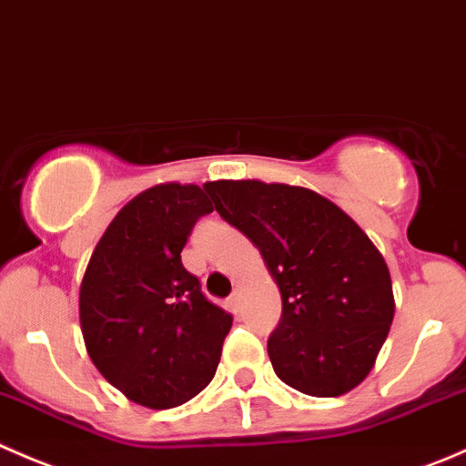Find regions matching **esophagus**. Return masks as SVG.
<instances>
[{"label":"esophagus","mask_w":466,"mask_h":466,"mask_svg":"<svg viewBox=\"0 0 466 466\" xmlns=\"http://www.w3.org/2000/svg\"><path fill=\"white\" fill-rule=\"evenodd\" d=\"M227 306H228V310L238 312V308H239V292H233L231 297L227 299Z\"/></svg>","instance_id":"obj_1"}]
</instances>
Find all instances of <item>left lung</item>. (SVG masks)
Segmentation results:
<instances>
[{
	"instance_id": "left-lung-1",
	"label": "left lung",
	"mask_w": 466,
	"mask_h": 466,
	"mask_svg": "<svg viewBox=\"0 0 466 466\" xmlns=\"http://www.w3.org/2000/svg\"><path fill=\"white\" fill-rule=\"evenodd\" d=\"M218 213L260 248L283 299L267 342L276 376L308 396H339L374 370L394 319L388 262L326 197L285 183L208 181Z\"/></svg>"
}]
</instances>
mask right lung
<instances>
[{
    "label": "right lung",
    "instance_id": "1",
    "mask_svg": "<svg viewBox=\"0 0 466 466\" xmlns=\"http://www.w3.org/2000/svg\"><path fill=\"white\" fill-rule=\"evenodd\" d=\"M213 204L199 186L133 197L96 242L78 289L87 356L128 400L183 405L213 380L233 317L210 303L181 251Z\"/></svg>",
    "mask_w": 466,
    "mask_h": 466
}]
</instances>
